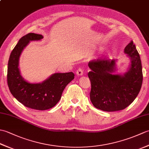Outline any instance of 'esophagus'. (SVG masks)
Listing matches in <instances>:
<instances>
[{"label": "esophagus", "instance_id": "34e87169", "mask_svg": "<svg viewBox=\"0 0 149 149\" xmlns=\"http://www.w3.org/2000/svg\"><path fill=\"white\" fill-rule=\"evenodd\" d=\"M76 74L77 75H79V76H81V75H83V70L81 68L77 69L76 71Z\"/></svg>", "mask_w": 149, "mask_h": 149}]
</instances>
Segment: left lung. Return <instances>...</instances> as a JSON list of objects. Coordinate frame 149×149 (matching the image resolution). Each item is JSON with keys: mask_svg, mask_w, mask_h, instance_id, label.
Masks as SVG:
<instances>
[{"mask_svg": "<svg viewBox=\"0 0 149 149\" xmlns=\"http://www.w3.org/2000/svg\"><path fill=\"white\" fill-rule=\"evenodd\" d=\"M124 52L130 58L127 71L115 74L116 60L97 59L88 63L91 89V102L104 111L125 109L133 102L141 90L143 73L140 55L133 42L125 47Z\"/></svg>", "mask_w": 149, "mask_h": 149, "instance_id": "obj_1", "label": "left lung"}]
</instances>
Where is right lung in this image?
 <instances>
[{
    "label": "right lung",
    "mask_w": 149,
    "mask_h": 149,
    "mask_svg": "<svg viewBox=\"0 0 149 149\" xmlns=\"http://www.w3.org/2000/svg\"><path fill=\"white\" fill-rule=\"evenodd\" d=\"M43 38L35 33L22 37L12 50L8 65V84L13 96L24 106L36 110L49 109L56 106L66 85L74 79L73 72L55 73L40 83H30L22 77L18 68L22 51L31 41Z\"/></svg>",
    "instance_id": "right-lung-1"
}]
</instances>
